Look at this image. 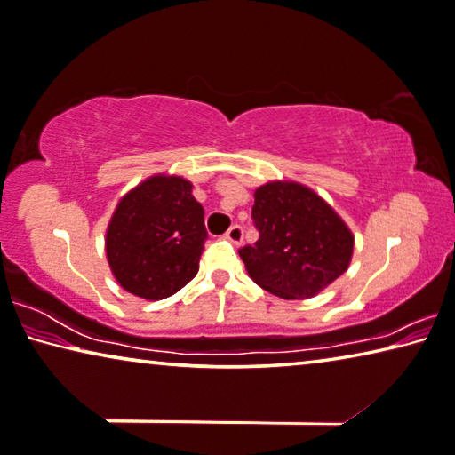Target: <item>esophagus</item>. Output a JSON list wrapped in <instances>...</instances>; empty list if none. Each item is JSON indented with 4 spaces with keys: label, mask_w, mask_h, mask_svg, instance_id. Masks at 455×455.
Instances as JSON below:
<instances>
[{
    "label": "esophagus",
    "mask_w": 455,
    "mask_h": 455,
    "mask_svg": "<svg viewBox=\"0 0 455 455\" xmlns=\"http://www.w3.org/2000/svg\"><path fill=\"white\" fill-rule=\"evenodd\" d=\"M226 240L235 243V246H237V243H242V240H243V228L237 226V223H235V226H232L226 232Z\"/></svg>",
    "instance_id": "esophagus-1"
}]
</instances>
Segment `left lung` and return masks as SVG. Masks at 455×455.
Instances as JSON below:
<instances>
[{"label":"left lung","mask_w":455,"mask_h":455,"mask_svg":"<svg viewBox=\"0 0 455 455\" xmlns=\"http://www.w3.org/2000/svg\"><path fill=\"white\" fill-rule=\"evenodd\" d=\"M254 246L240 248L251 281L281 299H309L347 270L354 237L339 215L303 185L256 188Z\"/></svg>","instance_id":"1"}]
</instances>
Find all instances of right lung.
Segmentation results:
<instances>
[{
	"mask_svg": "<svg viewBox=\"0 0 455 455\" xmlns=\"http://www.w3.org/2000/svg\"><path fill=\"white\" fill-rule=\"evenodd\" d=\"M180 177H152L130 191L108 228L111 272L132 295L158 300L197 275L205 212Z\"/></svg>",
	"mask_w": 455,
	"mask_h": 455,
	"instance_id": "1",
	"label": "right lung"
}]
</instances>
